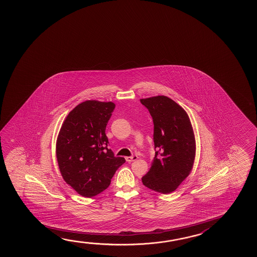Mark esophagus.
<instances>
[{
	"label": "esophagus",
	"instance_id": "34e87169",
	"mask_svg": "<svg viewBox=\"0 0 257 257\" xmlns=\"http://www.w3.org/2000/svg\"><path fill=\"white\" fill-rule=\"evenodd\" d=\"M137 158H138L137 156H132V157H126V158H125V160H126L127 162L131 163L136 160Z\"/></svg>",
	"mask_w": 257,
	"mask_h": 257
}]
</instances>
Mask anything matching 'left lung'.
Listing matches in <instances>:
<instances>
[{"instance_id": "obj_1", "label": "left lung", "mask_w": 257, "mask_h": 257, "mask_svg": "<svg viewBox=\"0 0 257 257\" xmlns=\"http://www.w3.org/2000/svg\"><path fill=\"white\" fill-rule=\"evenodd\" d=\"M154 123V160L143 176V185L168 194L190 174L195 159V138L190 118L180 105L166 96L141 99Z\"/></svg>"}]
</instances>
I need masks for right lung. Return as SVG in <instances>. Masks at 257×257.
Here are the masks:
<instances>
[{
  "instance_id": "right-lung-1",
  "label": "right lung",
  "mask_w": 257,
  "mask_h": 257,
  "mask_svg": "<svg viewBox=\"0 0 257 257\" xmlns=\"http://www.w3.org/2000/svg\"><path fill=\"white\" fill-rule=\"evenodd\" d=\"M113 102L87 100L64 121L56 145L59 170L65 182L83 197L106 190L115 171L125 162L114 157L105 134L114 109Z\"/></svg>"
}]
</instances>
